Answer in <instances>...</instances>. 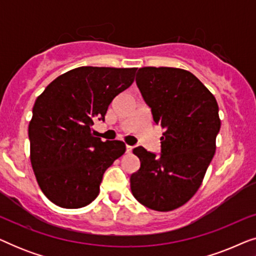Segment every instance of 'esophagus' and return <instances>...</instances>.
Segmentation results:
<instances>
[{
    "label": "esophagus",
    "mask_w": 256,
    "mask_h": 256,
    "mask_svg": "<svg viewBox=\"0 0 256 256\" xmlns=\"http://www.w3.org/2000/svg\"><path fill=\"white\" fill-rule=\"evenodd\" d=\"M132 152V146H126V152L130 154Z\"/></svg>",
    "instance_id": "esophagus-1"
}]
</instances>
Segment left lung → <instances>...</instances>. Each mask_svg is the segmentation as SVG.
<instances>
[{"mask_svg": "<svg viewBox=\"0 0 256 256\" xmlns=\"http://www.w3.org/2000/svg\"><path fill=\"white\" fill-rule=\"evenodd\" d=\"M136 85L164 129L160 155L138 146L141 166L130 176L138 202L160 212L172 211L198 191L216 152L219 107L197 76L174 68H142Z\"/></svg>", "mask_w": 256, "mask_h": 256, "instance_id": "left-lung-1", "label": "left lung"}]
</instances>
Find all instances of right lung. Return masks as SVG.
<instances>
[{
	"instance_id": "right-lung-1",
	"label": "right lung",
	"mask_w": 256,
	"mask_h": 256,
	"mask_svg": "<svg viewBox=\"0 0 256 256\" xmlns=\"http://www.w3.org/2000/svg\"><path fill=\"white\" fill-rule=\"evenodd\" d=\"M135 68L82 66L56 78L36 99L29 124L30 160L43 194L64 208L98 197L102 176L126 152L122 141L92 132L108 106L134 82Z\"/></svg>"
}]
</instances>
